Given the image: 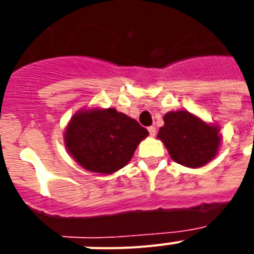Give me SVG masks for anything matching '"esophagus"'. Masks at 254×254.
Masks as SVG:
<instances>
[{"mask_svg": "<svg viewBox=\"0 0 254 254\" xmlns=\"http://www.w3.org/2000/svg\"><path fill=\"white\" fill-rule=\"evenodd\" d=\"M149 133H150V136H152V137H154L155 134H156V128H155L154 126H151V127H149Z\"/></svg>", "mask_w": 254, "mask_h": 254, "instance_id": "obj_1", "label": "esophagus"}]
</instances>
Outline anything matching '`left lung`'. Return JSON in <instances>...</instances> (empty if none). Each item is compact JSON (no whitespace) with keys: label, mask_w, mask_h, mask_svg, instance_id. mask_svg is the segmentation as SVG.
<instances>
[{"label":"left lung","mask_w":254,"mask_h":254,"mask_svg":"<svg viewBox=\"0 0 254 254\" xmlns=\"http://www.w3.org/2000/svg\"><path fill=\"white\" fill-rule=\"evenodd\" d=\"M170 158L187 168H201L219 152L220 127L201 120L188 111L168 112L158 132Z\"/></svg>","instance_id":"1"}]
</instances>
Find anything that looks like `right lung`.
<instances>
[{
    "label": "right lung",
    "instance_id": "add662e5",
    "mask_svg": "<svg viewBox=\"0 0 254 254\" xmlns=\"http://www.w3.org/2000/svg\"><path fill=\"white\" fill-rule=\"evenodd\" d=\"M149 136L146 128L116 108H87L67 123L64 142L73 160L84 169L113 174L126 167L138 143Z\"/></svg>",
    "mask_w": 254,
    "mask_h": 254
}]
</instances>
